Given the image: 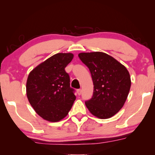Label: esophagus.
<instances>
[{
    "mask_svg": "<svg viewBox=\"0 0 155 155\" xmlns=\"http://www.w3.org/2000/svg\"><path fill=\"white\" fill-rule=\"evenodd\" d=\"M77 94L78 96H80L81 94V89H78V90H77Z\"/></svg>",
    "mask_w": 155,
    "mask_h": 155,
    "instance_id": "34e87169",
    "label": "esophagus"
}]
</instances>
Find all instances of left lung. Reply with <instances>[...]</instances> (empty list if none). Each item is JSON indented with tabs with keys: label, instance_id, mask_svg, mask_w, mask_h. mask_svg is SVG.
<instances>
[{
	"label": "left lung",
	"instance_id": "1",
	"mask_svg": "<svg viewBox=\"0 0 155 155\" xmlns=\"http://www.w3.org/2000/svg\"><path fill=\"white\" fill-rule=\"evenodd\" d=\"M78 57L90 70L94 84L93 96L85 101L86 107L99 118L114 116L122 109L129 93V72L104 52H81Z\"/></svg>",
	"mask_w": 155,
	"mask_h": 155
}]
</instances>
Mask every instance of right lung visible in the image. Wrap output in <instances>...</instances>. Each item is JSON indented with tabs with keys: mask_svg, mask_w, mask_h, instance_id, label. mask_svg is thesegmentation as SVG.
Returning <instances> with one entry per match:
<instances>
[{
	"mask_svg": "<svg viewBox=\"0 0 155 155\" xmlns=\"http://www.w3.org/2000/svg\"><path fill=\"white\" fill-rule=\"evenodd\" d=\"M72 53H57L38 65L27 81V96L35 112L44 120L58 122L71 109L76 96L70 87L65 68L73 59Z\"/></svg>",
	"mask_w": 155,
	"mask_h": 155,
	"instance_id": "1",
	"label": "right lung"
}]
</instances>
